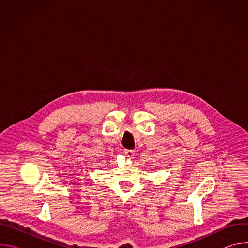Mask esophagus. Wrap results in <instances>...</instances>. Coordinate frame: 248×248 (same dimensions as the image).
I'll use <instances>...</instances> for the list:
<instances>
[{"mask_svg": "<svg viewBox=\"0 0 248 248\" xmlns=\"http://www.w3.org/2000/svg\"><path fill=\"white\" fill-rule=\"evenodd\" d=\"M124 154L126 155V157H128V158H133V156H134V151L133 150H129V149H125L124 150Z\"/></svg>", "mask_w": 248, "mask_h": 248, "instance_id": "esophagus-1", "label": "esophagus"}]
</instances>
